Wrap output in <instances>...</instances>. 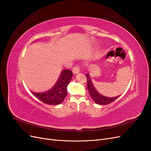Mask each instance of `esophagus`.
Returning a JSON list of instances; mask_svg holds the SVG:
<instances>
[{"instance_id":"34e87169","label":"esophagus","mask_w":151,"mask_h":151,"mask_svg":"<svg viewBox=\"0 0 151 151\" xmlns=\"http://www.w3.org/2000/svg\"><path fill=\"white\" fill-rule=\"evenodd\" d=\"M72 72H73V73H74V74H77V73H79L80 72L79 67L77 66V65L74 67V68H72Z\"/></svg>"}]
</instances>
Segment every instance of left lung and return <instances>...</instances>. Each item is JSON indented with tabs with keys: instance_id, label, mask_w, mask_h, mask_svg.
Masks as SVG:
<instances>
[{
	"instance_id": "1",
	"label": "left lung",
	"mask_w": 151,
	"mask_h": 151,
	"mask_svg": "<svg viewBox=\"0 0 151 151\" xmlns=\"http://www.w3.org/2000/svg\"><path fill=\"white\" fill-rule=\"evenodd\" d=\"M86 78H87V85H88V90L90 96L92 98L93 101L96 104H101V105L108 104L113 102L115 100H116L118 97H119V96H118L110 98V97H106V96H104L101 95L95 89V88L94 87L92 82H91L90 76L88 74L86 75Z\"/></svg>"
}]
</instances>
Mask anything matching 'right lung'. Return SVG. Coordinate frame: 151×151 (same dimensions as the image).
Masks as SVG:
<instances>
[{
    "label": "right lung",
    "mask_w": 151,
    "mask_h": 151,
    "mask_svg": "<svg viewBox=\"0 0 151 151\" xmlns=\"http://www.w3.org/2000/svg\"><path fill=\"white\" fill-rule=\"evenodd\" d=\"M73 74L70 70H63L60 77L51 89L42 93L32 92L36 98L47 104L57 105L64 100L67 94V86Z\"/></svg>",
    "instance_id": "right-lung-1"
}]
</instances>
